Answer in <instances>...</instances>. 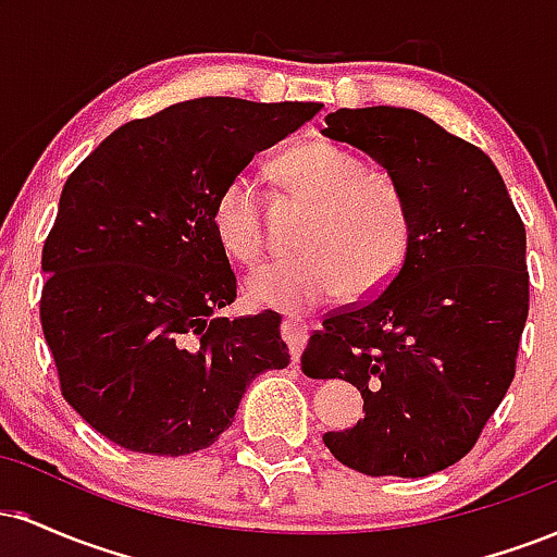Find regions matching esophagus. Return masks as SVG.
<instances>
[{
    "label": "esophagus",
    "instance_id": "obj_1",
    "mask_svg": "<svg viewBox=\"0 0 557 557\" xmlns=\"http://www.w3.org/2000/svg\"><path fill=\"white\" fill-rule=\"evenodd\" d=\"M309 322H304V319L298 317H285L283 319V337L285 343L290 345V354H293V361H300V350H304L306 341H309Z\"/></svg>",
    "mask_w": 557,
    "mask_h": 557
}]
</instances>
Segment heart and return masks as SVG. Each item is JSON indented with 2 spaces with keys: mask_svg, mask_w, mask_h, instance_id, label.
Segmentation results:
<instances>
[{
  "mask_svg": "<svg viewBox=\"0 0 557 557\" xmlns=\"http://www.w3.org/2000/svg\"><path fill=\"white\" fill-rule=\"evenodd\" d=\"M293 194L311 203L298 257L274 259L253 270L246 293L253 304L304 311L348 290L382 285L400 267L408 248V212L400 188L382 170L330 140H309L277 159ZM216 240L240 264L259 259L264 235L257 181L238 172L222 185L212 207Z\"/></svg>",
  "mask_w": 557,
  "mask_h": 557,
  "instance_id": "heart-1",
  "label": "heart"
}]
</instances>
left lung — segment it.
Here are the masks:
<instances>
[{
    "label": "left lung",
    "instance_id": "1",
    "mask_svg": "<svg viewBox=\"0 0 557 557\" xmlns=\"http://www.w3.org/2000/svg\"><path fill=\"white\" fill-rule=\"evenodd\" d=\"M324 123V136L361 149L398 185L408 248L385 290L322 319L300 367L363 398V421L324 434L337 461L367 476H430L476 445L513 382L527 230L492 159L426 114L363 107Z\"/></svg>",
    "mask_w": 557,
    "mask_h": 557
}]
</instances>
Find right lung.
<instances>
[{"instance_id": "add662e5", "label": "right lung", "mask_w": 557, "mask_h": 557, "mask_svg": "<svg viewBox=\"0 0 557 557\" xmlns=\"http://www.w3.org/2000/svg\"><path fill=\"white\" fill-rule=\"evenodd\" d=\"M322 104L203 96L107 136L67 177L41 251V330L62 398L114 445L203 450L267 369L290 363L280 314L238 296L212 227L220 188Z\"/></svg>"}]
</instances>
